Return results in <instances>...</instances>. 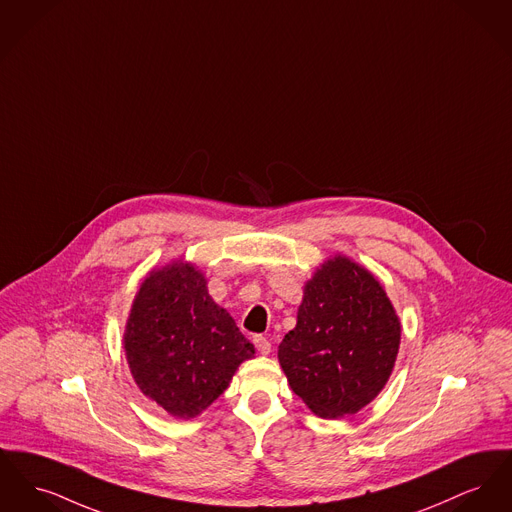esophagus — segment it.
I'll use <instances>...</instances> for the list:
<instances>
[{"mask_svg":"<svg viewBox=\"0 0 512 512\" xmlns=\"http://www.w3.org/2000/svg\"><path fill=\"white\" fill-rule=\"evenodd\" d=\"M253 344H255V348L259 350V354H263V356L271 354V342H269V338H265L263 334H255V336H253Z\"/></svg>","mask_w":512,"mask_h":512,"instance_id":"1","label":"esophagus"}]
</instances>
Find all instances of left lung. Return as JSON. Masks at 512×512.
<instances>
[{"mask_svg":"<svg viewBox=\"0 0 512 512\" xmlns=\"http://www.w3.org/2000/svg\"><path fill=\"white\" fill-rule=\"evenodd\" d=\"M400 321L379 280L336 255L307 280L296 329L278 346L292 391L327 420L367 406L391 377Z\"/></svg>","mask_w":512,"mask_h":512,"instance_id":"left-lung-1","label":"left lung"}]
</instances>
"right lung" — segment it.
Segmentation results:
<instances>
[{
  "instance_id": "right-lung-1",
  "label": "right lung",
  "mask_w": 512,
  "mask_h": 512,
  "mask_svg": "<svg viewBox=\"0 0 512 512\" xmlns=\"http://www.w3.org/2000/svg\"><path fill=\"white\" fill-rule=\"evenodd\" d=\"M137 387L174 418H195L228 389L253 344L216 305L203 272L174 261L141 284L123 334Z\"/></svg>"
}]
</instances>
